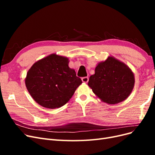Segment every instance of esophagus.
I'll list each match as a JSON object with an SVG mask.
<instances>
[{"label": "esophagus", "instance_id": "34e87169", "mask_svg": "<svg viewBox=\"0 0 155 155\" xmlns=\"http://www.w3.org/2000/svg\"><path fill=\"white\" fill-rule=\"evenodd\" d=\"M81 79H82V81L83 83H87L88 81V77H84Z\"/></svg>", "mask_w": 155, "mask_h": 155}]
</instances>
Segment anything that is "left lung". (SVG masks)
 Segmentation results:
<instances>
[{"label":"left lung","mask_w":155,"mask_h":155,"mask_svg":"<svg viewBox=\"0 0 155 155\" xmlns=\"http://www.w3.org/2000/svg\"><path fill=\"white\" fill-rule=\"evenodd\" d=\"M134 83V73L127 65L109 56L96 65L95 74L89 78L88 85L102 101L114 105L129 96Z\"/></svg>","instance_id":"obj_1"}]
</instances>
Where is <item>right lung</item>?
Returning a JSON list of instances; mask_svg holds the SVG:
<instances>
[{"mask_svg": "<svg viewBox=\"0 0 155 155\" xmlns=\"http://www.w3.org/2000/svg\"><path fill=\"white\" fill-rule=\"evenodd\" d=\"M68 58L51 54L37 61L27 72L25 85L37 104L48 109L63 106L82 83Z\"/></svg>", "mask_w": 155, "mask_h": 155, "instance_id": "right-lung-1", "label": "right lung"}]
</instances>
